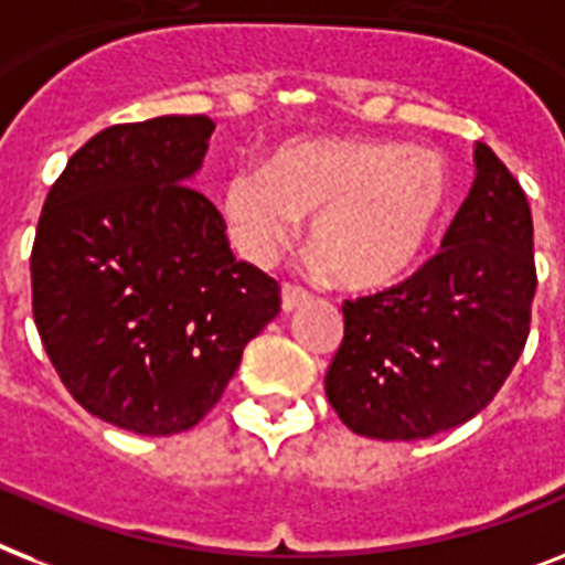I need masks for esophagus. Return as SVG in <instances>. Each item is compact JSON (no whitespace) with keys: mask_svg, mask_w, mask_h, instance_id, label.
Listing matches in <instances>:
<instances>
[{"mask_svg":"<svg viewBox=\"0 0 565 565\" xmlns=\"http://www.w3.org/2000/svg\"><path fill=\"white\" fill-rule=\"evenodd\" d=\"M307 292L301 290V287H296V284H284L281 287V310L284 313H292V310H298L301 305H307Z\"/></svg>","mask_w":565,"mask_h":565,"instance_id":"esophagus-1","label":"esophagus"}]
</instances>
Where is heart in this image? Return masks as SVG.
<instances>
[{
	"label": "heart",
	"instance_id": "heart-1",
	"mask_svg": "<svg viewBox=\"0 0 565 565\" xmlns=\"http://www.w3.org/2000/svg\"><path fill=\"white\" fill-rule=\"evenodd\" d=\"M452 196L438 150L403 141H296L267 168H237L220 209L237 249L267 264L310 220L316 269L345 290H383L424 258Z\"/></svg>",
	"mask_w": 565,
	"mask_h": 565
}]
</instances>
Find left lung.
<instances>
[{
  "instance_id": "8db88e82",
  "label": "left lung",
  "mask_w": 565,
  "mask_h": 565,
  "mask_svg": "<svg viewBox=\"0 0 565 565\" xmlns=\"http://www.w3.org/2000/svg\"><path fill=\"white\" fill-rule=\"evenodd\" d=\"M444 252L409 281L342 305L324 394L348 429L417 441L479 415L529 339L534 220L520 182L476 145V182Z\"/></svg>"
}]
</instances>
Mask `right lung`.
Returning a JSON list of instances; mask_svg holds the SVG:
<instances>
[{"label": "right lung", "instance_id": "right-lung-1", "mask_svg": "<svg viewBox=\"0 0 565 565\" xmlns=\"http://www.w3.org/2000/svg\"><path fill=\"white\" fill-rule=\"evenodd\" d=\"M214 121L116 124L68 159L31 252L34 322L63 386L136 435L200 424L273 322L278 284L235 260L191 188Z\"/></svg>", "mask_w": 565, "mask_h": 565}]
</instances>
